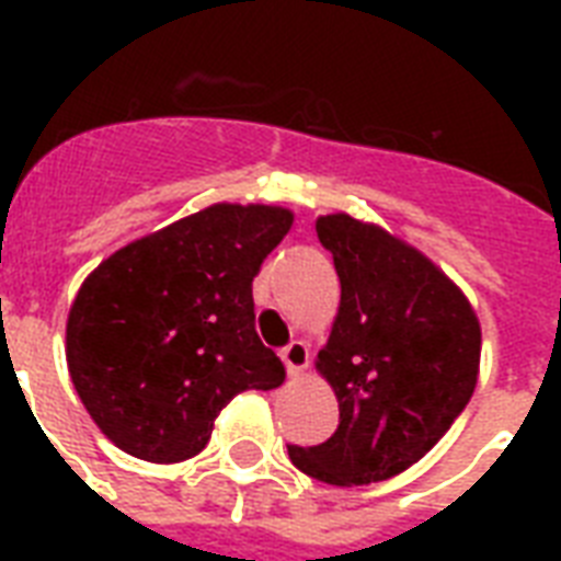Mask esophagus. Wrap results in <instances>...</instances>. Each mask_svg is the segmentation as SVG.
<instances>
[{"mask_svg":"<svg viewBox=\"0 0 561 561\" xmlns=\"http://www.w3.org/2000/svg\"><path fill=\"white\" fill-rule=\"evenodd\" d=\"M279 355L282 360H285V367H288L290 375H299L308 367V346L302 341H290Z\"/></svg>","mask_w":561,"mask_h":561,"instance_id":"esophagus-1","label":"esophagus"}]
</instances>
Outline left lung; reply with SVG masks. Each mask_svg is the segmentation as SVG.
<instances>
[{"mask_svg": "<svg viewBox=\"0 0 561 561\" xmlns=\"http://www.w3.org/2000/svg\"><path fill=\"white\" fill-rule=\"evenodd\" d=\"M341 276V308L317 367L341 422L325 443L288 445L290 462L332 486L396 478L469 404L480 325L469 299L425 255L350 215L317 220Z\"/></svg>", "mask_w": 561, "mask_h": 561, "instance_id": "1", "label": "left lung"}]
</instances>
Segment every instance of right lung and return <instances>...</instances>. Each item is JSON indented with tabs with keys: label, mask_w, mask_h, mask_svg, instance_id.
I'll use <instances>...</instances> for the list:
<instances>
[{
	"label": "right lung",
	"mask_w": 561,
	"mask_h": 561,
	"mask_svg": "<svg viewBox=\"0 0 561 561\" xmlns=\"http://www.w3.org/2000/svg\"><path fill=\"white\" fill-rule=\"evenodd\" d=\"M290 224L279 206L215 203L122 247L83 282L66 360L83 408L122 451L188 460L238 392L285 381L255 334L253 279Z\"/></svg>",
	"instance_id": "obj_1"
}]
</instances>
